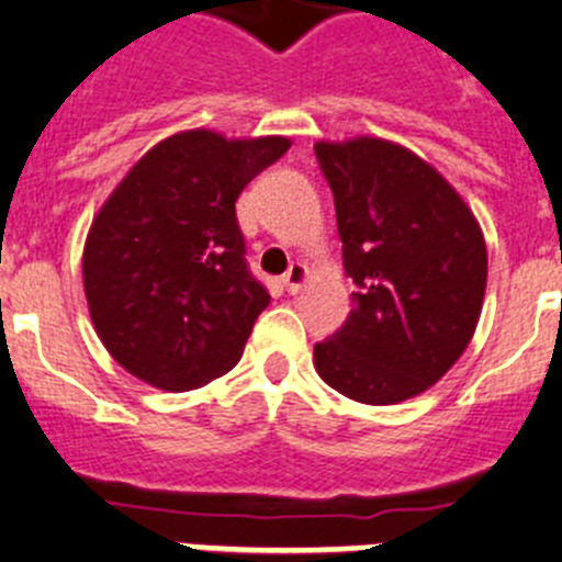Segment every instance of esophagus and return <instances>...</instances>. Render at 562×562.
Masks as SVG:
<instances>
[{
	"mask_svg": "<svg viewBox=\"0 0 562 562\" xmlns=\"http://www.w3.org/2000/svg\"><path fill=\"white\" fill-rule=\"evenodd\" d=\"M306 276H310V270H306V265H301V261H292L290 270L284 272V278H281V284H284V290L290 292V295H295L301 286H304Z\"/></svg>",
	"mask_w": 562,
	"mask_h": 562,
	"instance_id": "34e87169",
	"label": "esophagus"
}]
</instances>
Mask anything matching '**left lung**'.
I'll list each match as a JSON object with an SVG mask.
<instances>
[{"instance_id":"8db88e82","label":"left lung","mask_w":562,"mask_h":562,"mask_svg":"<svg viewBox=\"0 0 562 562\" xmlns=\"http://www.w3.org/2000/svg\"><path fill=\"white\" fill-rule=\"evenodd\" d=\"M315 157L357 286L346 324L315 342V369L349 400H411L450 371L479 324L486 290L479 222L408 148L360 137L317 143Z\"/></svg>"}]
</instances>
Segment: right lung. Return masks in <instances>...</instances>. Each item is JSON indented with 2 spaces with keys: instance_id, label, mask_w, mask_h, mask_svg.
I'll list each match as a JSON object with an SVG mask.
<instances>
[{
  "instance_id": "1",
  "label": "right lung",
  "mask_w": 562,
  "mask_h": 562,
  "mask_svg": "<svg viewBox=\"0 0 562 562\" xmlns=\"http://www.w3.org/2000/svg\"><path fill=\"white\" fill-rule=\"evenodd\" d=\"M286 148V137L193 128L157 143L114 188L83 247V292L128 374L191 391L236 366L270 304L245 258L236 200Z\"/></svg>"
}]
</instances>
